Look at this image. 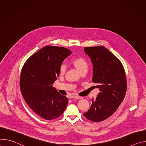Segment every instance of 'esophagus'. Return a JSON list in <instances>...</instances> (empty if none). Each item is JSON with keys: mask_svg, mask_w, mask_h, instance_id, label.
Wrapping results in <instances>:
<instances>
[{"mask_svg": "<svg viewBox=\"0 0 146 146\" xmlns=\"http://www.w3.org/2000/svg\"><path fill=\"white\" fill-rule=\"evenodd\" d=\"M72 98H74V99H82V97L81 96H73Z\"/></svg>", "mask_w": 146, "mask_h": 146, "instance_id": "obj_1", "label": "esophagus"}]
</instances>
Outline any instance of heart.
<instances>
[{"label": "heart", "mask_w": 146, "mask_h": 146, "mask_svg": "<svg viewBox=\"0 0 146 146\" xmlns=\"http://www.w3.org/2000/svg\"><path fill=\"white\" fill-rule=\"evenodd\" d=\"M73 66L80 73L84 71H87L88 68V63L87 60L82 57H77L73 59L72 61ZM66 70V66L62 64L59 68V73L60 75L65 74Z\"/></svg>", "instance_id": "heart-1"}]
</instances>
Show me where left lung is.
<instances>
[{
  "label": "left lung",
  "mask_w": 146,
  "mask_h": 146,
  "mask_svg": "<svg viewBox=\"0 0 146 146\" xmlns=\"http://www.w3.org/2000/svg\"><path fill=\"white\" fill-rule=\"evenodd\" d=\"M93 65L92 81L99 92L84 115L93 122L110 117L123 101L127 92L125 72L121 61L103 46L85 47Z\"/></svg>",
  "instance_id": "1"
}]
</instances>
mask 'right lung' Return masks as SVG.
Segmentation results:
<instances>
[{"label":"right lung","instance_id":"add662e5","mask_svg":"<svg viewBox=\"0 0 146 146\" xmlns=\"http://www.w3.org/2000/svg\"><path fill=\"white\" fill-rule=\"evenodd\" d=\"M72 54L64 47L47 46L30 56L20 77V88L29 108L44 119L51 120L64 113L68 99L53 87L63 61Z\"/></svg>","mask_w":146,"mask_h":146}]
</instances>
